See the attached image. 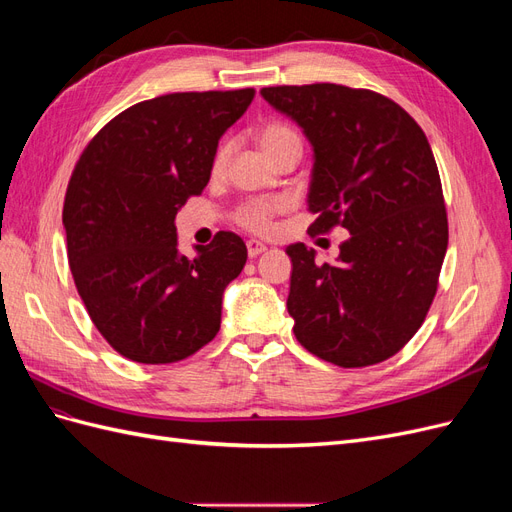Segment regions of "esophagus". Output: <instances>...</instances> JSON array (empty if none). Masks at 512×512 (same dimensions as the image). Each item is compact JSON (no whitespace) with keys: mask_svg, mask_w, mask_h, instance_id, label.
Returning <instances> with one entry per match:
<instances>
[{"mask_svg":"<svg viewBox=\"0 0 512 512\" xmlns=\"http://www.w3.org/2000/svg\"><path fill=\"white\" fill-rule=\"evenodd\" d=\"M265 250H267V243H262V241H258V239H250V241H247V254H250V258L260 256Z\"/></svg>","mask_w":512,"mask_h":512,"instance_id":"34e87169","label":"esophagus"}]
</instances>
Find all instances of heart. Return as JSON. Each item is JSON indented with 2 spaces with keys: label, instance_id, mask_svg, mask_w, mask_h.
Listing matches in <instances>:
<instances>
[{
  "label": "heart",
  "instance_id": "obj_1",
  "mask_svg": "<svg viewBox=\"0 0 512 512\" xmlns=\"http://www.w3.org/2000/svg\"><path fill=\"white\" fill-rule=\"evenodd\" d=\"M299 141L297 132L292 128L284 126V123H267L265 128L258 132V145L265 151V156H271L275 149H280L286 143ZM228 145H222L218 151H215L213 158V173H222L226 160H228ZM282 209V203H262V200H256V203H247L237 211V222L245 228H250L254 232H265L271 226V218L275 211Z\"/></svg>",
  "mask_w": 512,
  "mask_h": 512
}]
</instances>
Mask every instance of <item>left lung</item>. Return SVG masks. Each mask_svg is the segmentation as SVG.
I'll return each instance as SVG.
<instances>
[{
	"label": "left lung",
	"mask_w": 512,
	"mask_h": 512,
	"mask_svg": "<svg viewBox=\"0 0 512 512\" xmlns=\"http://www.w3.org/2000/svg\"><path fill=\"white\" fill-rule=\"evenodd\" d=\"M314 151L309 235L342 226L337 265L292 243L288 314L312 354L365 367L404 348L436 297L448 222L436 158L421 126L393 100L335 83L260 89Z\"/></svg>",
	"instance_id": "1"
}]
</instances>
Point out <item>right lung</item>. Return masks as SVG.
I'll use <instances>...</instances> for the list:
<instances>
[{
    "mask_svg": "<svg viewBox=\"0 0 512 512\" xmlns=\"http://www.w3.org/2000/svg\"><path fill=\"white\" fill-rule=\"evenodd\" d=\"M254 89L190 91L138 102L94 136L64 203L68 262L96 329L121 356L175 363L218 335L226 286L247 247L218 232L179 254L175 215L205 190L222 134Z\"/></svg>",
    "mask_w": 512,
    "mask_h": 512,
    "instance_id": "1",
    "label": "right lung"
}]
</instances>
